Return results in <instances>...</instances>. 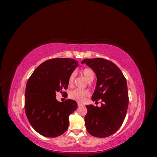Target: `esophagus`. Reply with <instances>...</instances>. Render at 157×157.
<instances>
[{
    "mask_svg": "<svg viewBox=\"0 0 157 157\" xmlns=\"http://www.w3.org/2000/svg\"><path fill=\"white\" fill-rule=\"evenodd\" d=\"M77 104H78V107H80V106H82L83 105V104L82 103H80V102H78Z\"/></svg>",
    "mask_w": 157,
    "mask_h": 157,
    "instance_id": "esophagus-1",
    "label": "esophagus"
}]
</instances>
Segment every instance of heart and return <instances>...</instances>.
<instances>
[{
    "mask_svg": "<svg viewBox=\"0 0 157 157\" xmlns=\"http://www.w3.org/2000/svg\"><path fill=\"white\" fill-rule=\"evenodd\" d=\"M82 74L86 78L88 82H92L94 78V72L92 69L90 68H84L82 71ZM75 78V73L73 72L71 73L69 76L68 79L69 86H71L73 84L74 80ZM90 92L87 90H80V89H75L71 91L69 94V96L71 99H74L75 101L78 102H82L84 101L88 96H89Z\"/></svg>",
    "mask_w": 157,
    "mask_h": 157,
    "instance_id": "1",
    "label": "heart"
}]
</instances>
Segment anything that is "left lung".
Returning <instances> with one entry per match:
<instances>
[{
  "mask_svg": "<svg viewBox=\"0 0 157 157\" xmlns=\"http://www.w3.org/2000/svg\"><path fill=\"white\" fill-rule=\"evenodd\" d=\"M86 63L97 76V84L92 99H101V106L86 105L85 125L89 134L106 137L115 133L126 117L128 102L126 79L121 69L112 61L103 58L85 59Z\"/></svg>",
  "mask_w": 157,
  "mask_h": 157,
  "instance_id": "8db88e82",
  "label": "left lung"
}]
</instances>
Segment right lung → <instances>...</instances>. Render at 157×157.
I'll use <instances>...</instances> for the list:
<instances>
[{"label":"right lung","mask_w":157,"mask_h":157,"mask_svg":"<svg viewBox=\"0 0 157 157\" xmlns=\"http://www.w3.org/2000/svg\"><path fill=\"white\" fill-rule=\"evenodd\" d=\"M78 65L73 59H50L38 66L28 79L25 111L31 126L40 135L55 137L67 130L69 116L77 103L71 99L59 102L56 96L67 89L69 76Z\"/></svg>","instance_id":"right-lung-1"}]
</instances>
